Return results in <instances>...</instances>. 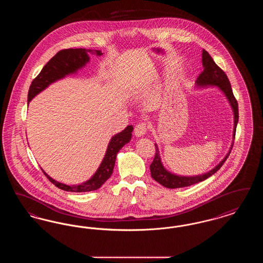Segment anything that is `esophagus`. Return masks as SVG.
<instances>
[{
	"instance_id": "34e87169",
	"label": "esophagus",
	"mask_w": 263,
	"mask_h": 263,
	"mask_svg": "<svg viewBox=\"0 0 263 263\" xmlns=\"http://www.w3.org/2000/svg\"><path fill=\"white\" fill-rule=\"evenodd\" d=\"M147 130H148V124L146 122H141V123H139V124L135 126L134 133L137 137H141V136L146 134Z\"/></svg>"
}]
</instances>
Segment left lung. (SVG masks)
<instances>
[{"mask_svg":"<svg viewBox=\"0 0 263 263\" xmlns=\"http://www.w3.org/2000/svg\"><path fill=\"white\" fill-rule=\"evenodd\" d=\"M202 64H203L204 70L201 72L200 75L198 76V78L196 80V85L198 87L216 86L225 93L226 98L229 100V102L233 108V111H234V134H233V136L235 139L236 129H237V124H238V101L233 93V89L231 87L230 81L226 75L225 72L216 63L214 62L212 57L206 50L202 51ZM155 146H156V154H155L154 161L150 165L152 177L164 187L181 188L190 186L195 183L201 182V181L207 179L208 177H210L215 173H217L225 163L227 158L229 157L231 150H232V147H233V144H232L231 150L227 154V156L221 163H219L218 165H216L210 172H208L204 175H195V176H181V175H174V174L167 172L163 167V163L161 161L158 146L157 145H155Z\"/></svg>","mask_w":263,"mask_h":263,"instance_id":"obj_1","label":"left lung"}]
</instances>
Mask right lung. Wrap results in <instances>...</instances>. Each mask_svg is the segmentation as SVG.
Wrapping results in <instances>:
<instances>
[{
    "label": "right lung",
    "instance_id": "obj_1",
    "mask_svg": "<svg viewBox=\"0 0 263 263\" xmlns=\"http://www.w3.org/2000/svg\"><path fill=\"white\" fill-rule=\"evenodd\" d=\"M96 53L98 56L102 55L100 50H90L85 48H70L59 51L55 56H53L47 64L42 68L41 72L37 77L32 81L29 89H28V102L32 100L36 95L41 92L43 89L47 88L52 83L65 78L67 75L77 73L79 69L84 67L89 61L88 53ZM133 131V126L129 125L125 129L114 135L104 155V158L100 163V167L88 180L84 183L78 185H67L61 182L56 181L44 171L43 174L47 176V178L56 186L65 191L70 192H88L97 190L111 176L116 160V155L119 150L131 140Z\"/></svg>",
    "mask_w": 263,
    "mask_h": 263
}]
</instances>
